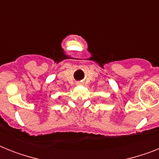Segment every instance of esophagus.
Wrapping results in <instances>:
<instances>
[{
  "instance_id": "obj_1",
  "label": "esophagus",
  "mask_w": 159,
  "mask_h": 159,
  "mask_svg": "<svg viewBox=\"0 0 159 159\" xmlns=\"http://www.w3.org/2000/svg\"><path fill=\"white\" fill-rule=\"evenodd\" d=\"M78 84H80V83H78Z\"/></svg>"
}]
</instances>
